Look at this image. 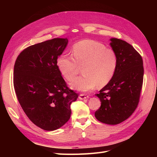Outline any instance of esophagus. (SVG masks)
<instances>
[{
	"instance_id": "34e87169",
	"label": "esophagus",
	"mask_w": 157,
	"mask_h": 157,
	"mask_svg": "<svg viewBox=\"0 0 157 157\" xmlns=\"http://www.w3.org/2000/svg\"><path fill=\"white\" fill-rule=\"evenodd\" d=\"M89 98V96L86 94H80L79 96V98L83 100V99H86V98Z\"/></svg>"
}]
</instances>
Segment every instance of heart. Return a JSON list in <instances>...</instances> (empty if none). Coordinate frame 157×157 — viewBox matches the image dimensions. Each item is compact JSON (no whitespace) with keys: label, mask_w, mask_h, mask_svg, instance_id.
Masks as SVG:
<instances>
[{"label":"heart","mask_w":157,"mask_h":157,"mask_svg":"<svg viewBox=\"0 0 157 157\" xmlns=\"http://www.w3.org/2000/svg\"><path fill=\"white\" fill-rule=\"evenodd\" d=\"M71 56L61 55L56 65L61 74L71 82L78 74L79 68L84 75L71 84L73 88L88 91L97 85L103 87L111 80L117 66V56L113 49L102 43L84 40L73 45Z\"/></svg>","instance_id":"b5f03b06"}]
</instances>
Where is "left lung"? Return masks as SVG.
I'll list each match as a JSON object with an SVG mask.
<instances>
[{
	"label": "left lung",
	"mask_w": 157,
	"mask_h": 157,
	"mask_svg": "<svg viewBox=\"0 0 157 157\" xmlns=\"http://www.w3.org/2000/svg\"><path fill=\"white\" fill-rule=\"evenodd\" d=\"M110 45L117 56V66L111 80L96 94L101 106L95 117L102 123L117 125L128 119L137 108L144 67L141 55L129 43L111 38Z\"/></svg>",
	"instance_id": "8db88e82"
}]
</instances>
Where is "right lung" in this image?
I'll use <instances>...</instances> for the list:
<instances>
[{"label":"right lung","instance_id":"add662e5","mask_svg":"<svg viewBox=\"0 0 157 157\" xmlns=\"http://www.w3.org/2000/svg\"><path fill=\"white\" fill-rule=\"evenodd\" d=\"M67 42V38H53L32 45L15 63L13 86L19 104L30 121L46 131L69 121L71 104L78 98L56 65Z\"/></svg>","mask_w":157,"mask_h":157}]
</instances>
